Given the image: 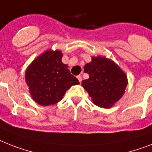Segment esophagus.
Segmentation results:
<instances>
[{
  "instance_id": "esophagus-1",
  "label": "esophagus",
  "mask_w": 152,
  "mask_h": 152,
  "mask_svg": "<svg viewBox=\"0 0 152 152\" xmlns=\"http://www.w3.org/2000/svg\"><path fill=\"white\" fill-rule=\"evenodd\" d=\"M77 78L78 79L79 82H80V83H81V81H82V77H81V75H77Z\"/></svg>"
}]
</instances>
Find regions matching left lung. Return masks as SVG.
Segmentation results:
<instances>
[{
  "label": "left lung",
  "instance_id": "left-lung-1",
  "mask_svg": "<svg viewBox=\"0 0 152 152\" xmlns=\"http://www.w3.org/2000/svg\"><path fill=\"white\" fill-rule=\"evenodd\" d=\"M89 78L81 82L93 103L101 108H111L124 96L127 78L122 69L105 56H92L84 67Z\"/></svg>",
  "mask_w": 152,
  "mask_h": 152
}]
</instances>
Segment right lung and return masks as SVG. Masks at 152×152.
Instances as JSON below:
<instances>
[{
    "label": "right lung",
    "instance_id": "obj_1",
    "mask_svg": "<svg viewBox=\"0 0 152 152\" xmlns=\"http://www.w3.org/2000/svg\"><path fill=\"white\" fill-rule=\"evenodd\" d=\"M60 50H46L26 70V81L32 99L41 106L57 103L65 92L79 81L63 64Z\"/></svg>",
    "mask_w": 152,
    "mask_h": 152
}]
</instances>
